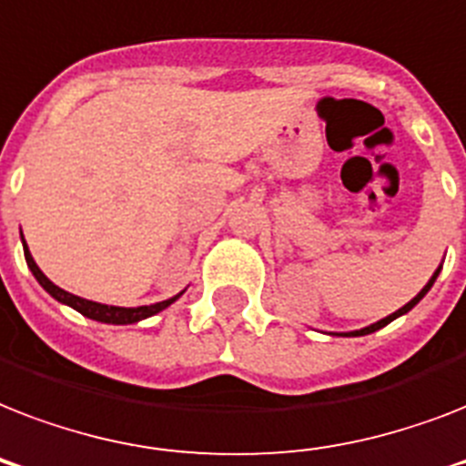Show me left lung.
Segmentation results:
<instances>
[{
	"label": "left lung",
	"instance_id": "left-lung-1",
	"mask_svg": "<svg viewBox=\"0 0 466 466\" xmlns=\"http://www.w3.org/2000/svg\"><path fill=\"white\" fill-rule=\"evenodd\" d=\"M438 273H441V268L435 270V273H433V278H431V280H428V285H426V288H423V290H420L419 295H416V298H413L411 302H409V305H404V307H401V309H397V311H394V314H390V317L380 319V321H377V324L368 326V329H360V331H350V333H343V336H365V333H372V331H377V329H382V326H387V324H390V321H394V319H397V317H401V314H406V311H409V309H413V307L419 305L420 299L426 298V292L431 290V288H433V283H435V278H438Z\"/></svg>",
	"mask_w": 466,
	"mask_h": 466
}]
</instances>
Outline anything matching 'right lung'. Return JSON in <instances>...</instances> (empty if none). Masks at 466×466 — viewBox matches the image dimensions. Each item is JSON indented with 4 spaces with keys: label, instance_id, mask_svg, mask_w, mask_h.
<instances>
[{
    "label": "right lung",
    "instance_id": "1",
    "mask_svg": "<svg viewBox=\"0 0 466 466\" xmlns=\"http://www.w3.org/2000/svg\"><path fill=\"white\" fill-rule=\"evenodd\" d=\"M24 256H25V263H28V268H31V273L35 276V280H38L43 288H46L50 295H53L57 302H62V305H69L72 309H76L79 314H84V317L94 319V321H104V324H135V321H142V319L152 317V314H157V311L167 309L171 302H176V299L181 298V292L176 295V298L171 299H164V302H157V305H149V307H111V305H101V302H91V299H84V298H76V295H72V292L62 290V288H57L55 283H50L46 276H43V270L35 266V261H33L31 251H28V247H25L24 241Z\"/></svg>",
    "mask_w": 466,
    "mask_h": 466
}]
</instances>
